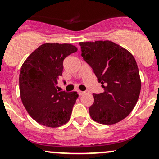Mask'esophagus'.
Returning a JSON list of instances; mask_svg holds the SVG:
<instances>
[{
	"instance_id": "34e87169",
	"label": "esophagus",
	"mask_w": 159,
	"mask_h": 159,
	"mask_svg": "<svg viewBox=\"0 0 159 159\" xmlns=\"http://www.w3.org/2000/svg\"><path fill=\"white\" fill-rule=\"evenodd\" d=\"M78 94H79V95H82V94H84V91H78Z\"/></svg>"
}]
</instances>
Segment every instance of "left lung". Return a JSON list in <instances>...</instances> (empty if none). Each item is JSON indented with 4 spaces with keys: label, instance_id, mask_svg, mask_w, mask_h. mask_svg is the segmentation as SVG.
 <instances>
[{
    "label": "left lung",
    "instance_id": "1",
    "mask_svg": "<svg viewBox=\"0 0 159 159\" xmlns=\"http://www.w3.org/2000/svg\"><path fill=\"white\" fill-rule=\"evenodd\" d=\"M81 56L93 69L104 92L93 94L89 114L94 121L113 125L135 106L141 91L137 63L132 54L110 41L80 42Z\"/></svg>",
    "mask_w": 159,
    "mask_h": 159
}]
</instances>
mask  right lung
Listing matches in <instances>:
<instances>
[{"mask_svg": "<svg viewBox=\"0 0 159 159\" xmlns=\"http://www.w3.org/2000/svg\"><path fill=\"white\" fill-rule=\"evenodd\" d=\"M78 51L70 44L46 43L25 60L20 68L19 89L27 111L42 125L57 128L70 120L78 94L57 90L64 59Z\"/></svg>", "mask_w": 159, "mask_h": 159, "instance_id": "add662e5", "label": "right lung"}]
</instances>
